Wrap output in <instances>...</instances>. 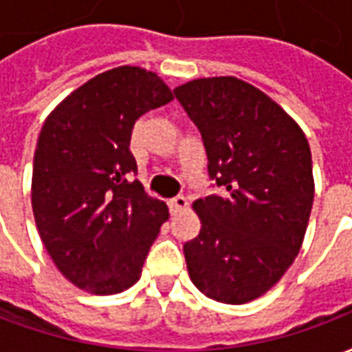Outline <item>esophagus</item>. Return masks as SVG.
Instances as JSON below:
<instances>
[{"instance_id": "esophagus-1", "label": "esophagus", "mask_w": 352, "mask_h": 352, "mask_svg": "<svg viewBox=\"0 0 352 352\" xmlns=\"http://www.w3.org/2000/svg\"><path fill=\"white\" fill-rule=\"evenodd\" d=\"M186 207H188V201H186V198H183V196H177V198L169 199V211L173 214L181 213Z\"/></svg>"}]
</instances>
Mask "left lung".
Returning a JSON list of instances; mask_svg holds the SVG:
<instances>
[{
    "label": "left lung",
    "mask_w": 352,
    "mask_h": 352,
    "mask_svg": "<svg viewBox=\"0 0 352 352\" xmlns=\"http://www.w3.org/2000/svg\"><path fill=\"white\" fill-rule=\"evenodd\" d=\"M221 196L196 199L198 237L184 243L192 283L221 303H247L287 273L305 237L315 181L303 130L279 103L237 77L175 88Z\"/></svg>",
    "instance_id": "left-lung-1"
}]
</instances>
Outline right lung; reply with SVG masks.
I'll use <instances>...</instances> for the list:
<instances>
[{
    "label": "right lung",
    "instance_id": "add662e5",
    "mask_svg": "<svg viewBox=\"0 0 352 352\" xmlns=\"http://www.w3.org/2000/svg\"><path fill=\"white\" fill-rule=\"evenodd\" d=\"M171 100L156 73L120 65L73 90L43 124L32 175L37 232L58 272L90 294L135 285L169 219L131 181L130 139L139 116Z\"/></svg>",
    "mask_w": 352,
    "mask_h": 352
}]
</instances>
